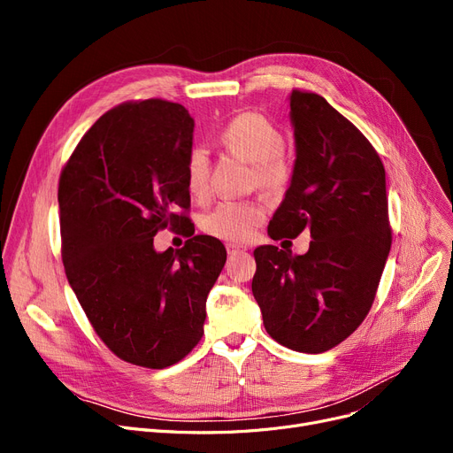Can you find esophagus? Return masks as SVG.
Masks as SVG:
<instances>
[{
  "label": "esophagus",
  "instance_id": "34e87169",
  "mask_svg": "<svg viewBox=\"0 0 453 453\" xmlns=\"http://www.w3.org/2000/svg\"><path fill=\"white\" fill-rule=\"evenodd\" d=\"M226 250H227V255H229V257H233V255H236V253H244V251H246V246L229 242V244H226Z\"/></svg>",
  "mask_w": 453,
  "mask_h": 453
}]
</instances>
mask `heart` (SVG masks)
Returning <instances> with one entry per match:
<instances>
[{"instance_id": "obj_1", "label": "heart", "mask_w": 453, "mask_h": 453, "mask_svg": "<svg viewBox=\"0 0 453 453\" xmlns=\"http://www.w3.org/2000/svg\"><path fill=\"white\" fill-rule=\"evenodd\" d=\"M219 141L226 150L253 163L255 180L260 187L279 190L290 181L292 166L280 154L282 135L260 113L234 115L220 130ZM185 181L195 198L205 200L209 196V154L205 149L188 150ZM265 214V205L257 200H224L202 219V229L222 241L244 242L263 224Z\"/></svg>"}]
</instances>
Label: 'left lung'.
Here are the masks:
<instances>
[{"label": "left lung", "mask_w": 453, "mask_h": 453, "mask_svg": "<svg viewBox=\"0 0 453 453\" xmlns=\"http://www.w3.org/2000/svg\"><path fill=\"white\" fill-rule=\"evenodd\" d=\"M296 161L268 226L273 241L311 231L304 255L260 246L251 290L268 334L319 354L342 343L371 311L391 250L386 171L365 135L321 95L294 89Z\"/></svg>", "instance_id": "1"}]
</instances>
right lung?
<instances>
[{
    "instance_id": "add662e5",
    "label": "right lung",
    "mask_w": 453,
    "mask_h": 453,
    "mask_svg": "<svg viewBox=\"0 0 453 453\" xmlns=\"http://www.w3.org/2000/svg\"><path fill=\"white\" fill-rule=\"evenodd\" d=\"M195 119L161 99L106 111L60 174L62 260L99 338L119 358L163 369L202 340L205 301L224 265V244L193 234L156 251L159 229L188 219L185 159ZM195 233V231H193Z\"/></svg>"
}]
</instances>
